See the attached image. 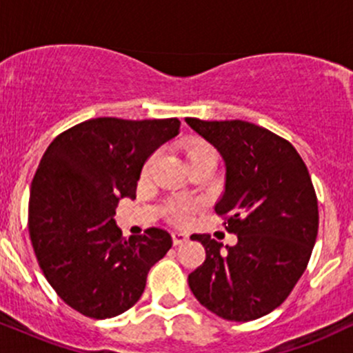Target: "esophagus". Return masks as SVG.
<instances>
[{"label":"esophagus","instance_id":"1","mask_svg":"<svg viewBox=\"0 0 353 353\" xmlns=\"http://www.w3.org/2000/svg\"><path fill=\"white\" fill-rule=\"evenodd\" d=\"M188 241V234L184 232H172V242L174 245H181Z\"/></svg>","mask_w":353,"mask_h":353}]
</instances>
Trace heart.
Returning a JSON list of instances; mask_svg holds the SVG:
<instances>
[{
    "label": "heart",
    "mask_w": 353,
    "mask_h": 353,
    "mask_svg": "<svg viewBox=\"0 0 353 353\" xmlns=\"http://www.w3.org/2000/svg\"><path fill=\"white\" fill-rule=\"evenodd\" d=\"M188 159L189 163H194V161L199 159H214L217 161V152L212 145L204 143V141H194L192 144L188 148ZM154 164V156L149 157L148 163L144 164V174L149 172V169L152 168ZM169 216L174 222L177 224H185L190 219V205L188 204H174L171 209H169Z\"/></svg>",
    "instance_id": "obj_1"
}]
</instances>
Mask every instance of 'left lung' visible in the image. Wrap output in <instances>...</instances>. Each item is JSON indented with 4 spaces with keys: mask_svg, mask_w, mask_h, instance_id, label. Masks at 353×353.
Instances as JSON below:
<instances>
[{
    "mask_svg": "<svg viewBox=\"0 0 353 353\" xmlns=\"http://www.w3.org/2000/svg\"><path fill=\"white\" fill-rule=\"evenodd\" d=\"M225 164L216 214L237 244L222 249L209 234H192L205 249L189 287L205 309L249 322L270 314L302 277L319 230V208L307 165L295 148L247 121L185 117Z\"/></svg>",
    "mask_w": 353,
    "mask_h": 353,
    "instance_id": "left-lung-1",
    "label": "left lung"
}]
</instances>
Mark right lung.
<instances>
[{
  "label": "right lung",
  "mask_w": 353,
  "mask_h": 353,
  "mask_svg": "<svg viewBox=\"0 0 353 353\" xmlns=\"http://www.w3.org/2000/svg\"><path fill=\"white\" fill-rule=\"evenodd\" d=\"M179 128L176 117H96L48 145L31 184L30 237L46 281L79 314L111 319L131 309L171 249L168 230L125 239L114 216L123 197H136L149 156Z\"/></svg>",
  "instance_id": "obj_1"
}]
</instances>
